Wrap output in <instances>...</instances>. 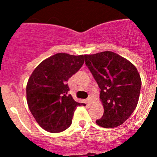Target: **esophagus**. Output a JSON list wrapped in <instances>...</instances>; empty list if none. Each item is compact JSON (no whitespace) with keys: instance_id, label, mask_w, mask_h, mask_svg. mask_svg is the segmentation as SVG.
Masks as SVG:
<instances>
[{"instance_id":"34e87169","label":"esophagus","mask_w":157,"mask_h":157,"mask_svg":"<svg viewBox=\"0 0 157 157\" xmlns=\"http://www.w3.org/2000/svg\"><path fill=\"white\" fill-rule=\"evenodd\" d=\"M87 100H88V102H89V103H90V105H91L92 102H93V98H92L91 96H90V97L88 98Z\"/></svg>"}]
</instances>
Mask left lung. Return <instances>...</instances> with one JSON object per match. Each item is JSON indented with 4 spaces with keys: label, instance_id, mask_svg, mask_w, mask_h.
<instances>
[{
    "label": "left lung",
    "instance_id": "1",
    "mask_svg": "<svg viewBox=\"0 0 157 157\" xmlns=\"http://www.w3.org/2000/svg\"><path fill=\"white\" fill-rule=\"evenodd\" d=\"M84 58L101 90L104 113L96 124L107 128L121 125L138 103L141 87L138 71L128 60L110 51L85 55Z\"/></svg>",
    "mask_w": 157,
    "mask_h": 157
}]
</instances>
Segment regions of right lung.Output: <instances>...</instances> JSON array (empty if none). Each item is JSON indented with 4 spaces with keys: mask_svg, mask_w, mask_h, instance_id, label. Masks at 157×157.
<instances>
[{
    "mask_svg": "<svg viewBox=\"0 0 157 157\" xmlns=\"http://www.w3.org/2000/svg\"><path fill=\"white\" fill-rule=\"evenodd\" d=\"M83 55L58 53L40 63L26 85V99L32 115L41 128L58 133L71 126L74 112L83 105L76 102L67 81L84 63Z\"/></svg>",
    "mask_w": 157,
    "mask_h": 157,
    "instance_id": "right-lung-1",
    "label": "right lung"
}]
</instances>
